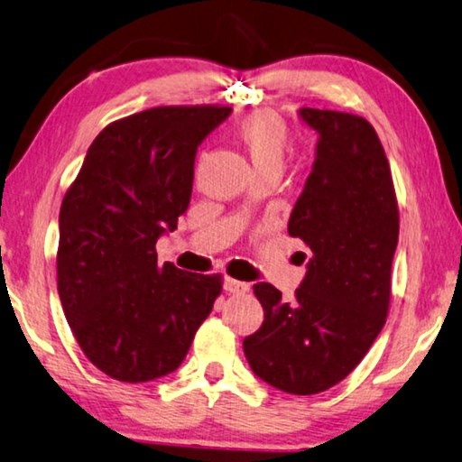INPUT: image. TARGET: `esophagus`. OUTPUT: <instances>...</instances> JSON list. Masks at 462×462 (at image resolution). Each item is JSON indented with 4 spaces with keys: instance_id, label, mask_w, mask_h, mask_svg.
Listing matches in <instances>:
<instances>
[{
    "instance_id": "1",
    "label": "esophagus",
    "mask_w": 462,
    "mask_h": 462,
    "mask_svg": "<svg viewBox=\"0 0 462 462\" xmlns=\"http://www.w3.org/2000/svg\"><path fill=\"white\" fill-rule=\"evenodd\" d=\"M225 291L231 294H244L249 291V284L236 281V278H225Z\"/></svg>"
}]
</instances>
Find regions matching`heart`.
Wrapping results in <instances>:
<instances>
[{
	"label": "heart",
	"mask_w": 462,
	"mask_h": 462,
	"mask_svg": "<svg viewBox=\"0 0 462 462\" xmlns=\"http://www.w3.org/2000/svg\"><path fill=\"white\" fill-rule=\"evenodd\" d=\"M236 137L245 147L258 171L281 168L291 147L289 126L272 110H258L245 116L236 128Z\"/></svg>",
	"instance_id": "b5f03b06"
}]
</instances>
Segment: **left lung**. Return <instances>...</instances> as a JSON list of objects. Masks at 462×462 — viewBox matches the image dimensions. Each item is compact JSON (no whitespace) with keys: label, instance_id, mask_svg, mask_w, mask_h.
<instances>
[{"label":"left lung","instance_id":"obj_1","mask_svg":"<svg viewBox=\"0 0 462 462\" xmlns=\"http://www.w3.org/2000/svg\"><path fill=\"white\" fill-rule=\"evenodd\" d=\"M319 133L313 171L294 204L289 236L313 252L294 300L254 284L263 323L244 339L249 366L291 395H315L344 381L387 321L399 207L391 165L366 118L300 108Z\"/></svg>","mask_w":462,"mask_h":462}]
</instances>
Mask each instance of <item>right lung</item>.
I'll return each instance as SVG.
<instances>
[{
    "mask_svg": "<svg viewBox=\"0 0 462 462\" xmlns=\"http://www.w3.org/2000/svg\"><path fill=\"white\" fill-rule=\"evenodd\" d=\"M229 106H157L115 120L88 149L59 215L57 289L96 368L123 383L176 370L223 291L221 274L157 263L190 204L194 157Z\"/></svg>",
    "mask_w": 462,
    "mask_h": 462,
    "instance_id": "1",
    "label": "right lung"
}]
</instances>
